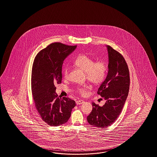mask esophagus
Instances as JSON below:
<instances>
[{
	"label": "esophagus",
	"mask_w": 157,
	"mask_h": 157,
	"mask_svg": "<svg viewBox=\"0 0 157 157\" xmlns=\"http://www.w3.org/2000/svg\"><path fill=\"white\" fill-rule=\"evenodd\" d=\"M83 103H84V101H82V100H79V101H76V104L77 105L82 104Z\"/></svg>",
	"instance_id": "esophagus-1"
}]
</instances>
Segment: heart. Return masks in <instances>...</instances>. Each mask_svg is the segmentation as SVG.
Here are the masks:
<instances>
[{
	"label": "heart",
	"instance_id": "heart-1",
	"mask_svg": "<svg viewBox=\"0 0 157 157\" xmlns=\"http://www.w3.org/2000/svg\"><path fill=\"white\" fill-rule=\"evenodd\" d=\"M74 63L76 67L85 72L87 80L94 85H100L105 79L107 67L105 61H98L95 62L94 58L85 54H81L76 57ZM63 72L64 78L68 79L69 76V68L65 67ZM89 89V86L85 85L77 87L76 92L81 95H85Z\"/></svg>",
	"mask_w": 157,
	"mask_h": 157
}]
</instances>
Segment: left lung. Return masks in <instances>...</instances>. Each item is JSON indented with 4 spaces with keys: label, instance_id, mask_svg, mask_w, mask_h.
Listing matches in <instances>:
<instances>
[{
    "label": "left lung",
    "instance_id": "8db88e82",
    "mask_svg": "<svg viewBox=\"0 0 157 157\" xmlns=\"http://www.w3.org/2000/svg\"><path fill=\"white\" fill-rule=\"evenodd\" d=\"M107 48L108 73L98 90L105 104L99 106L93 103L92 110L87 117L90 125L100 128L110 126L117 120L125 104L130 86L129 70L124 57L110 45Z\"/></svg>",
    "mask_w": 157,
    "mask_h": 157
}]
</instances>
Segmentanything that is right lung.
Returning <instances> with one entry per match:
<instances>
[{
    "label": "right lung",
    "instance_id": "add662e5",
    "mask_svg": "<svg viewBox=\"0 0 157 157\" xmlns=\"http://www.w3.org/2000/svg\"><path fill=\"white\" fill-rule=\"evenodd\" d=\"M77 45L54 43L40 51L35 57L32 72V91L38 113L51 126L67 123L75 101L68 98H59L56 93V84L62 81L64 59Z\"/></svg>",
    "mask_w": 157,
    "mask_h": 157
}]
</instances>
